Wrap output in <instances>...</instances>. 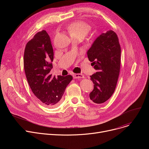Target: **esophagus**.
<instances>
[{"instance_id":"obj_1","label":"esophagus","mask_w":149,"mask_h":149,"mask_svg":"<svg viewBox=\"0 0 149 149\" xmlns=\"http://www.w3.org/2000/svg\"><path fill=\"white\" fill-rule=\"evenodd\" d=\"M72 77L74 79H81V78H84V75L80 74H72Z\"/></svg>"}]
</instances>
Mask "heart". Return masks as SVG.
<instances>
[{"label":"heart","mask_w":149,"mask_h":149,"mask_svg":"<svg viewBox=\"0 0 149 149\" xmlns=\"http://www.w3.org/2000/svg\"><path fill=\"white\" fill-rule=\"evenodd\" d=\"M67 29L70 37H81L84 38L91 31V26L82 21L74 22L69 24Z\"/></svg>","instance_id":"obj_1"}]
</instances>
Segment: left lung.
Masks as SVG:
<instances>
[{"mask_svg": "<svg viewBox=\"0 0 149 149\" xmlns=\"http://www.w3.org/2000/svg\"><path fill=\"white\" fill-rule=\"evenodd\" d=\"M88 57L97 72L91 76L93 89L90 100L103 103L113 93L120 70L121 47L116 34L112 30L100 35L87 52Z\"/></svg>", "mask_w": 149, "mask_h": 149, "instance_id": "8db88e82", "label": "left lung"}]
</instances>
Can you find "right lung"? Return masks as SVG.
Masks as SVG:
<instances>
[{
	"mask_svg": "<svg viewBox=\"0 0 149 149\" xmlns=\"http://www.w3.org/2000/svg\"><path fill=\"white\" fill-rule=\"evenodd\" d=\"M54 59L51 39L46 31L37 33L25 47L24 69L29 86L35 96L44 104L55 107L59 104L66 88L72 80V75L49 74Z\"/></svg>",
	"mask_w": 149,
	"mask_h": 149,
	"instance_id": "add662e5",
	"label": "right lung"
}]
</instances>
